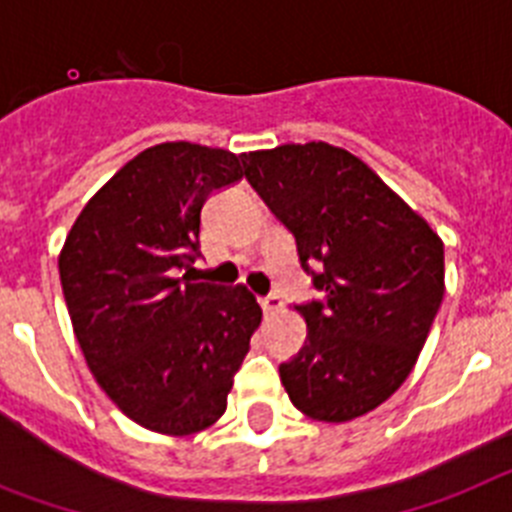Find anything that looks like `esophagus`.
Masks as SVG:
<instances>
[{"instance_id":"34e87169","label":"esophagus","mask_w":512,"mask_h":512,"mask_svg":"<svg viewBox=\"0 0 512 512\" xmlns=\"http://www.w3.org/2000/svg\"><path fill=\"white\" fill-rule=\"evenodd\" d=\"M260 306L265 314H275V311H281L283 309V301L278 293H268V296H262L260 299Z\"/></svg>"}]
</instances>
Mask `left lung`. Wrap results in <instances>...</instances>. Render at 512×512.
<instances>
[{
    "instance_id": "left-lung-1",
    "label": "left lung",
    "mask_w": 512,
    "mask_h": 512,
    "mask_svg": "<svg viewBox=\"0 0 512 512\" xmlns=\"http://www.w3.org/2000/svg\"><path fill=\"white\" fill-rule=\"evenodd\" d=\"M244 177L296 237L322 301L296 306L306 342L281 381L296 410L348 422L415 368L443 291V242L366 162L309 141L242 154ZM323 262V273L308 268Z\"/></svg>"
}]
</instances>
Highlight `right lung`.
Wrapping results in <instances>:
<instances>
[{
    "instance_id": "right-lung-1",
    "label": "right lung",
    "mask_w": 512,
    "mask_h": 512,
    "mask_svg": "<svg viewBox=\"0 0 512 512\" xmlns=\"http://www.w3.org/2000/svg\"><path fill=\"white\" fill-rule=\"evenodd\" d=\"M226 149L167 141L115 172L77 216L59 255L84 361L115 407L162 435L211 428L262 319L247 286L193 281L201 211L244 177Z\"/></svg>"
}]
</instances>
